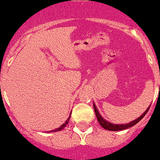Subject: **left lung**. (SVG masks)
<instances>
[{"mask_svg":"<svg viewBox=\"0 0 160 160\" xmlns=\"http://www.w3.org/2000/svg\"><path fill=\"white\" fill-rule=\"evenodd\" d=\"M149 108H150V106L147 109H146V111H145V112L143 113V114H142L140 117H138V118H136L135 120L129 122V123L123 124V125H120V124H119V125H115V124L111 123V122H108V121H106L105 119L101 117V114H100L99 111H98V109H97V107L95 106V104H93V108H94L95 114H96L97 118H98V122H99L100 125H101V127H103L104 129L109 130V131H121V130L126 129V128H130V127L134 126V125H136V124L138 123L140 120H142V119L144 118V116L146 115V113H147L148 111H149Z\"/></svg>","mask_w":160,"mask_h":160,"instance_id":"obj_1","label":"left lung"}]
</instances>
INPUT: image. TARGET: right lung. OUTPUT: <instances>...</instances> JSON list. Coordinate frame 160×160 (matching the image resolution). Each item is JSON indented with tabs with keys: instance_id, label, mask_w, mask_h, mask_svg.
I'll return each instance as SVG.
<instances>
[{
	"instance_id": "add662e5",
	"label": "right lung",
	"mask_w": 160,
	"mask_h": 160,
	"mask_svg": "<svg viewBox=\"0 0 160 160\" xmlns=\"http://www.w3.org/2000/svg\"><path fill=\"white\" fill-rule=\"evenodd\" d=\"M70 116H71V113H70V116H69V118H67V120L66 121V122H64V123L62 124V125H61V126L59 127V128H56V129H54V130L48 131L47 132H59V131H61V130H62V129H63V128H65V127H66V125H67V124H68L69 121H70Z\"/></svg>"
}]
</instances>
